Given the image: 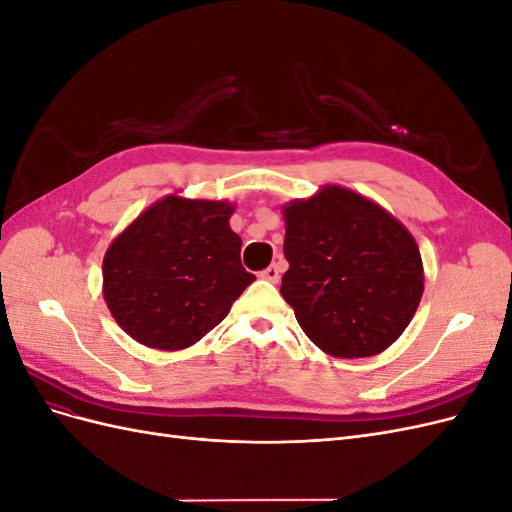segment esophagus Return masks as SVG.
Listing matches in <instances>:
<instances>
[{
	"label": "esophagus",
	"mask_w": 512,
	"mask_h": 512,
	"mask_svg": "<svg viewBox=\"0 0 512 512\" xmlns=\"http://www.w3.org/2000/svg\"><path fill=\"white\" fill-rule=\"evenodd\" d=\"M280 275H282V267H280V265H271V267H267L265 271L260 273L262 280H269V282H273V284L280 282Z\"/></svg>",
	"instance_id": "esophagus-1"
}]
</instances>
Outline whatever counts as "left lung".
Masks as SVG:
<instances>
[{
	"label": "left lung",
	"instance_id": "obj_1",
	"mask_svg": "<svg viewBox=\"0 0 512 512\" xmlns=\"http://www.w3.org/2000/svg\"><path fill=\"white\" fill-rule=\"evenodd\" d=\"M288 271L282 297L331 356L361 359L397 342L425 290L410 230L374 200L327 183L282 207Z\"/></svg>",
	"mask_w": 512,
	"mask_h": 512
}]
</instances>
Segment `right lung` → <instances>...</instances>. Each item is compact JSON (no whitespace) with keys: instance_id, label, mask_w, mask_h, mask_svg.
Segmentation results:
<instances>
[{"instance_id":"add662e5","label":"right lung","mask_w":512,"mask_h":512,"mask_svg":"<svg viewBox=\"0 0 512 512\" xmlns=\"http://www.w3.org/2000/svg\"><path fill=\"white\" fill-rule=\"evenodd\" d=\"M232 213L228 200L168 194L108 245L102 294L134 342L164 352L194 346L256 280L241 265Z\"/></svg>"}]
</instances>
